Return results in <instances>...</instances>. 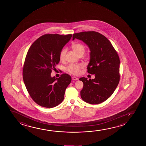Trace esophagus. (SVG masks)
I'll list each match as a JSON object with an SVG mask.
<instances>
[{"instance_id":"34e87169","label":"esophagus","mask_w":146,"mask_h":146,"mask_svg":"<svg viewBox=\"0 0 146 146\" xmlns=\"http://www.w3.org/2000/svg\"><path fill=\"white\" fill-rule=\"evenodd\" d=\"M72 80H73V81H76V80H78V78H77L76 77H72Z\"/></svg>"}]
</instances>
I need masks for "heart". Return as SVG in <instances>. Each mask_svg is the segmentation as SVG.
<instances>
[{"mask_svg":"<svg viewBox=\"0 0 146 146\" xmlns=\"http://www.w3.org/2000/svg\"><path fill=\"white\" fill-rule=\"evenodd\" d=\"M72 48L78 55L80 54H84L85 49L83 44L79 43H75L72 45ZM67 52V48L63 49L59 54V59L60 60H64ZM84 67V65L82 64H70L67 67L66 70L70 74L74 75H78L81 73V70Z\"/></svg>","mask_w":146,"mask_h":146,"instance_id":"b5f03b06","label":"heart"}]
</instances>
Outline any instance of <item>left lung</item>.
I'll list each match as a JSON object with an SVG mask.
<instances>
[{"instance_id": "8db88e82", "label": "left lung", "mask_w": 146, "mask_h": 146, "mask_svg": "<svg viewBox=\"0 0 146 146\" xmlns=\"http://www.w3.org/2000/svg\"><path fill=\"white\" fill-rule=\"evenodd\" d=\"M75 38L85 42L90 50L88 73L95 79L82 77L83 83L81 97L86 103L98 104L112 95L120 81V58L110 41L96 31H84L73 34Z\"/></svg>"}]
</instances>
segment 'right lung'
Instances as JSON below:
<instances>
[{"mask_svg":"<svg viewBox=\"0 0 146 146\" xmlns=\"http://www.w3.org/2000/svg\"><path fill=\"white\" fill-rule=\"evenodd\" d=\"M71 37L72 34H45L33 43L27 53L23 79L31 98L39 106L53 108L64 100L71 76L63 73L57 79L50 74L59 62L62 48Z\"/></svg>","mask_w":146,"mask_h":146,"instance_id":"obj_1","label":"right lung"}]
</instances>
